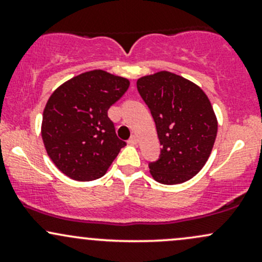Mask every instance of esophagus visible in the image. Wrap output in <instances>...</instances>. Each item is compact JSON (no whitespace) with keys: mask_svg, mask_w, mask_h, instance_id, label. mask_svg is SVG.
<instances>
[{"mask_svg":"<svg viewBox=\"0 0 262 262\" xmlns=\"http://www.w3.org/2000/svg\"><path fill=\"white\" fill-rule=\"evenodd\" d=\"M137 143H138V138L135 137V135H132L130 139L128 140V144H130V145H135Z\"/></svg>","mask_w":262,"mask_h":262,"instance_id":"esophagus-1","label":"esophagus"}]
</instances>
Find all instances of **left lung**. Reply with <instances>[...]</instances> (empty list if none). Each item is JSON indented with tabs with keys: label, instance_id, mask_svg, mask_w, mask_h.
<instances>
[{
	"label": "left lung",
	"instance_id": "1",
	"mask_svg": "<svg viewBox=\"0 0 262 262\" xmlns=\"http://www.w3.org/2000/svg\"><path fill=\"white\" fill-rule=\"evenodd\" d=\"M137 87L162 145L158 160L149 164L150 173L164 185L188 181L208 160L217 137L208 97L196 83L169 71L140 77Z\"/></svg>",
	"mask_w": 262,
	"mask_h": 262
}]
</instances>
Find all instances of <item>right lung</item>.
I'll return each mask as SVG.
<instances>
[{
    "label": "right lung",
    "mask_w": 262,
    "mask_h": 262,
    "mask_svg": "<svg viewBox=\"0 0 262 262\" xmlns=\"http://www.w3.org/2000/svg\"><path fill=\"white\" fill-rule=\"evenodd\" d=\"M129 80L103 70L80 74L59 86L45 104L41 138L55 166L76 181L107 172L125 141L117 137L108 110L124 95Z\"/></svg>",
    "instance_id": "obj_1"
}]
</instances>
